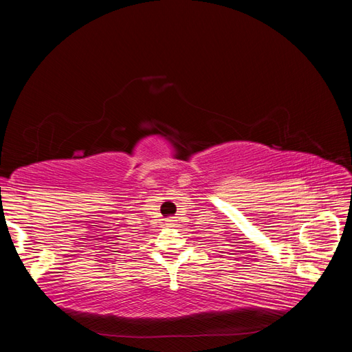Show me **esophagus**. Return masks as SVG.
Returning a JSON list of instances; mask_svg holds the SVG:
<instances>
[{
    "instance_id": "1",
    "label": "esophagus",
    "mask_w": 352,
    "mask_h": 352,
    "mask_svg": "<svg viewBox=\"0 0 352 352\" xmlns=\"http://www.w3.org/2000/svg\"><path fill=\"white\" fill-rule=\"evenodd\" d=\"M166 225H167L168 228H175V226H176V219H175V217H168V219L166 220Z\"/></svg>"
}]
</instances>
